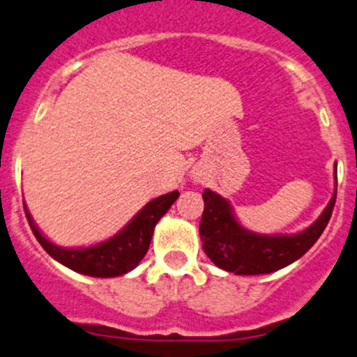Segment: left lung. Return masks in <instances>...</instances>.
Masks as SVG:
<instances>
[{
    "instance_id": "8db88e82",
    "label": "left lung",
    "mask_w": 357,
    "mask_h": 357,
    "mask_svg": "<svg viewBox=\"0 0 357 357\" xmlns=\"http://www.w3.org/2000/svg\"><path fill=\"white\" fill-rule=\"evenodd\" d=\"M337 171V167H335ZM200 236L207 257L235 275H268L297 261L321 236L335 207L337 192L318 219L295 235H259L235 219L229 202L205 188Z\"/></svg>"
}]
</instances>
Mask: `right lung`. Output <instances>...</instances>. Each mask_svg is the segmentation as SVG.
I'll return each mask as SVG.
<instances>
[{"mask_svg": "<svg viewBox=\"0 0 357 357\" xmlns=\"http://www.w3.org/2000/svg\"><path fill=\"white\" fill-rule=\"evenodd\" d=\"M178 197L179 192L157 197L149 202L117 235L105 242L84 248H63L52 243L34 225L25 205L24 211L36 240L55 261L81 275L95 276V278H114V276L126 275L135 269L145 257L158 219L171 208Z\"/></svg>", "mask_w": 357, "mask_h": 357, "instance_id": "right-lung-1", "label": "right lung"}]
</instances>
